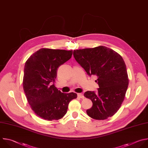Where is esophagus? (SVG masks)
I'll return each mask as SVG.
<instances>
[{
  "instance_id": "1",
  "label": "esophagus",
  "mask_w": 148,
  "mask_h": 148,
  "mask_svg": "<svg viewBox=\"0 0 148 148\" xmlns=\"http://www.w3.org/2000/svg\"><path fill=\"white\" fill-rule=\"evenodd\" d=\"M78 96L80 98H82V99H84V94H82V93H78Z\"/></svg>"
}]
</instances>
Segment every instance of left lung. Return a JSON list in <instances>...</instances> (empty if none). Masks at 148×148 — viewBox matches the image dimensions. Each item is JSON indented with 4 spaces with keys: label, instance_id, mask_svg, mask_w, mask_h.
I'll use <instances>...</instances> for the list:
<instances>
[{
    "label": "left lung",
    "instance_id": "8db88e82",
    "mask_svg": "<svg viewBox=\"0 0 148 148\" xmlns=\"http://www.w3.org/2000/svg\"><path fill=\"white\" fill-rule=\"evenodd\" d=\"M77 62L89 76L96 75L97 92L86 91L84 96L93 103L87 114L96 120L113 116L120 108L128 85L126 66L122 57L113 49L100 46L74 50Z\"/></svg>",
    "mask_w": 148,
    "mask_h": 148
}]
</instances>
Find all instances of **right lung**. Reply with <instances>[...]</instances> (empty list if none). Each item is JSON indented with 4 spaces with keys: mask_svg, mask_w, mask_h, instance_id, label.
I'll return each instance as SVG.
<instances>
[{
    "mask_svg": "<svg viewBox=\"0 0 148 148\" xmlns=\"http://www.w3.org/2000/svg\"><path fill=\"white\" fill-rule=\"evenodd\" d=\"M72 54L73 51L42 48L25 62L23 89L31 109L42 119H62L69 102L77 97L76 93H62L54 85L58 67L71 59Z\"/></svg>",
    "mask_w": 148,
    "mask_h": 148,
    "instance_id": "add662e5",
    "label": "right lung"
}]
</instances>
